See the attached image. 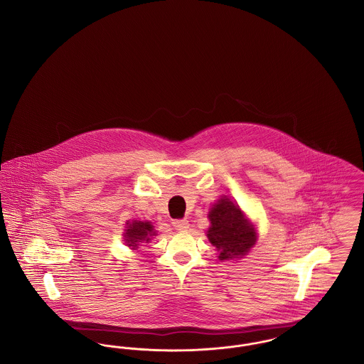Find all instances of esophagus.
Wrapping results in <instances>:
<instances>
[{
  "label": "esophagus",
  "mask_w": 364,
  "mask_h": 364,
  "mask_svg": "<svg viewBox=\"0 0 364 364\" xmlns=\"http://www.w3.org/2000/svg\"><path fill=\"white\" fill-rule=\"evenodd\" d=\"M173 229L183 231V230L189 229V222L186 219H175L173 220Z\"/></svg>",
  "instance_id": "1"
}]
</instances>
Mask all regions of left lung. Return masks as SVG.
<instances>
[{"instance_id": "left-lung-1", "label": "left lung", "mask_w": 364, "mask_h": 364, "mask_svg": "<svg viewBox=\"0 0 364 364\" xmlns=\"http://www.w3.org/2000/svg\"><path fill=\"white\" fill-rule=\"evenodd\" d=\"M208 240L219 252L220 260L241 257L256 242L255 228L229 198H220L210 210Z\"/></svg>"}]
</instances>
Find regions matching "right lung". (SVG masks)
<instances>
[{
  "mask_svg": "<svg viewBox=\"0 0 364 364\" xmlns=\"http://www.w3.org/2000/svg\"><path fill=\"white\" fill-rule=\"evenodd\" d=\"M151 235H154V226L149 222H136L134 220L132 225H129V228L126 229L124 237H126V242L129 247L136 248L139 245V242L144 241H149Z\"/></svg>",
  "mask_w": 364,
  "mask_h": 364,
  "instance_id": "obj_1",
  "label": "right lung"
}]
</instances>
